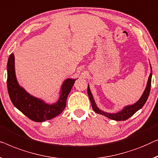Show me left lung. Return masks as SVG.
Returning a JSON list of instances; mask_svg holds the SVG:
<instances>
[{
  "label": "left lung",
  "instance_id": "left-lung-1",
  "mask_svg": "<svg viewBox=\"0 0 158 158\" xmlns=\"http://www.w3.org/2000/svg\"><path fill=\"white\" fill-rule=\"evenodd\" d=\"M150 68H151V73L150 76H149L146 88L145 91H144L143 95H142L139 100L134 104H131V105L124 106L123 110L117 113H108L99 110V109L97 107L96 103H95L94 99L93 98V96L92 94V92H91L90 91L89 86L88 85V88H87L88 96H89V98L90 99L91 104H92V108L94 112H97V114L104 115V116L108 117V118L113 119V120H116V121H124L126 120V119L130 118V117H132L135 112H137V111L140 110V109L143 107L144 104H145L146 101L148 100V98L150 92L151 79H152V67H151V65H150Z\"/></svg>",
  "mask_w": 158,
  "mask_h": 158
}]
</instances>
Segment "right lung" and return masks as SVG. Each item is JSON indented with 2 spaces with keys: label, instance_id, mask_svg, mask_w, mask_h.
Returning <instances> with one entry per match:
<instances>
[{
  "label": "right lung",
  "instance_id": "obj_1",
  "mask_svg": "<svg viewBox=\"0 0 158 158\" xmlns=\"http://www.w3.org/2000/svg\"><path fill=\"white\" fill-rule=\"evenodd\" d=\"M7 87L10 99L18 110L34 122L52 119L63 112L66 99L76 79H66L62 84L59 99L54 104H47L28 93L19 84L15 72V57L11 54L7 64Z\"/></svg>",
  "mask_w": 158,
  "mask_h": 158
}]
</instances>
